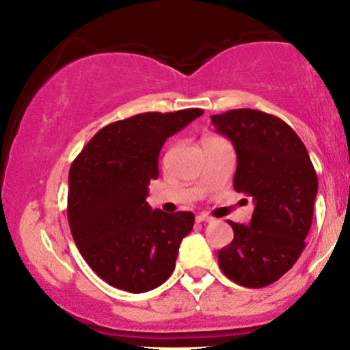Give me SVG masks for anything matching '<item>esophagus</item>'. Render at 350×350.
Returning a JSON list of instances; mask_svg holds the SVG:
<instances>
[{"label":"esophagus","mask_w":350,"mask_h":350,"mask_svg":"<svg viewBox=\"0 0 350 350\" xmlns=\"http://www.w3.org/2000/svg\"><path fill=\"white\" fill-rule=\"evenodd\" d=\"M212 217H208L207 214H199L198 217H196V222H211Z\"/></svg>","instance_id":"esophagus-1"}]
</instances>
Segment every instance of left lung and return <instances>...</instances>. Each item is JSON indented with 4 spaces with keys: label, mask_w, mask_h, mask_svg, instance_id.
<instances>
[{
    "label": "left lung",
    "mask_w": 350,
    "mask_h": 350,
    "mask_svg": "<svg viewBox=\"0 0 350 350\" xmlns=\"http://www.w3.org/2000/svg\"><path fill=\"white\" fill-rule=\"evenodd\" d=\"M237 152L234 187L250 196L248 226L228 222L234 240L219 252L227 278L247 288L280 280L303 253L312 222L317 176L299 136L278 116L252 108L212 115Z\"/></svg>",
    "instance_id": "obj_1"
}]
</instances>
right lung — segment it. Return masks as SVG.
<instances>
[{
  "instance_id": "obj_1",
  "label": "right lung",
  "mask_w": 350,
  "mask_h": 350,
  "mask_svg": "<svg viewBox=\"0 0 350 350\" xmlns=\"http://www.w3.org/2000/svg\"><path fill=\"white\" fill-rule=\"evenodd\" d=\"M200 108L148 111L103 126L69 171L67 217L80 255L103 281L128 293L158 288L176 267L192 212L167 215L146 202L164 142Z\"/></svg>"
}]
</instances>
